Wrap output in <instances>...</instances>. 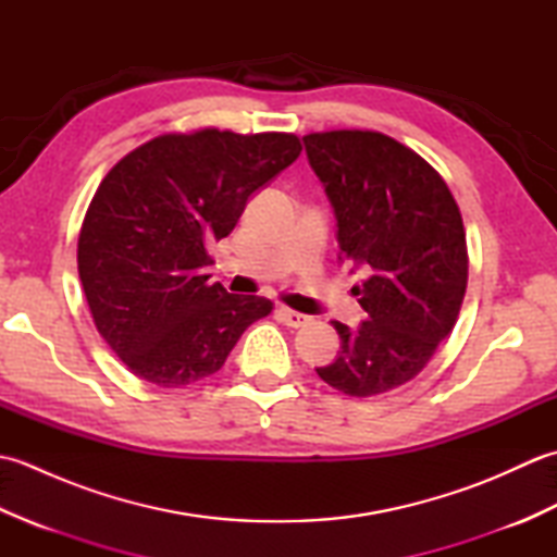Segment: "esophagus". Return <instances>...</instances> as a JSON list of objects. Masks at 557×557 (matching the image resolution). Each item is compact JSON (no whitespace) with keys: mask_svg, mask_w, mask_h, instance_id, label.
<instances>
[{"mask_svg":"<svg viewBox=\"0 0 557 557\" xmlns=\"http://www.w3.org/2000/svg\"><path fill=\"white\" fill-rule=\"evenodd\" d=\"M277 315H280V321L285 323V325H289V327H304V325L311 323L309 315L299 313V311H292V309H287V306H280Z\"/></svg>","mask_w":557,"mask_h":557,"instance_id":"34e87169","label":"esophagus"}]
</instances>
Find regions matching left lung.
Wrapping results in <instances>:
<instances>
[{
	"mask_svg": "<svg viewBox=\"0 0 557 557\" xmlns=\"http://www.w3.org/2000/svg\"><path fill=\"white\" fill-rule=\"evenodd\" d=\"M304 146L342 256L369 272L351 289L369 321H335L339 357L315 373L349 397L383 395L417 377L457 323L469 275L461 212L443 176L381 132L309 134Z\"/></svg>",
	"mask_w": 557,
	"mask_h": 557,
	"instance_id": "8db88e82",
	"label": "left lung"
}]
</instances>
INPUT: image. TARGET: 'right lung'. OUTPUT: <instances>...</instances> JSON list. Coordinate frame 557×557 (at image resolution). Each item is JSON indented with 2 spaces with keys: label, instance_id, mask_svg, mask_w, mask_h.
<instances>
[{
  "label": "right lung",
  "instance_id": "obj_1",
  "mask_svg": "<svg viewBox=\"0 0 557 557\" xmlns=\"http://www.w3.org/2000/svg\"><path fill=\"white\" fill-rule=\"evenodd\" d=\"M299 152L294 134L208 126L156 136L100 182L81 224L78 277L98 333L140 381L182 387L218 373L272 311L265 297L210 285L208 248Z\"/></svg>",
  "mask_w": 557,
  "mask_h": 557
}]
</instances>
